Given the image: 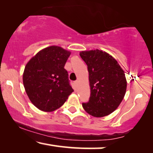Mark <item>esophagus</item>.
<instances>
[{
	"label": "esophagus",
	"instance_id": "obj_1",
	"mask_svg": "<svg viewBox=\"0 0 153 153\" xmlns=\"http://www.w3.org/2000/svg\"><path fill=\"white\" fill-rule=\"evenodd\" d=\"M74 83L76 84V85H78V83H79V81H74Z\"/></svg>",
	"mask_w": 153,
	"mask_h": 153
}]
</instances>
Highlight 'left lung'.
<instances>
[{
  "mask_svg": "<svg viewBox=\"0 0 153 153\" xmlns=\"http://www.w3.org/2000/svg\"><path fill=\"white\" fill-rule=\"evenodd\" d=\"M80 56L88 65L90 97L83 109L94 117H104L114 111L126 90L124 70L109 54L102 51H82Z\"/></svg>",
  "mask_w": 153,
  "mask_h": 153,
  "instance_id": "left-lung-1",
  "label": "left lung"
}]
</instances>
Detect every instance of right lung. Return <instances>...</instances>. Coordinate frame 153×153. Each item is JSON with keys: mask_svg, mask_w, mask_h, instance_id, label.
Here are the masks:
<instances>
[{"mask_svg": "<svg viewBox=\"0 0 153 153\" xmlns=\"http://www.w3.org/2000/svg\"><path fill=\"white\" fill-rule=\"evenodd\" d=\"M70 53L52 46L39 51L26 65L23 84L30 100L44 111L62 107L74 90L64 65Z\"/></svg>", "mask_w": 153, "mask_h": 153, "instance_id": "add662e5", "label": "right lung"}]
</instances>
